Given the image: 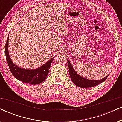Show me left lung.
Returning a JSON list of instances; mask_svg holds the SVG:
<instances>
[{
    "mask_svg": "<svg viewBox=\"0 0 122 122\" xmlns=\"http://www.w3.org/2000/svg\"><path fill=\"white\" fill-rule=\"evenodd\" d=\"M68 68H69V75L70 77L71 81H73L74 84H76V86H79L81 88H91L93 86H96L97 85H98L101 83H103V81L106 80L107 78L109 75L107 76H105L103 79L100 80H90L86 78H83V76H79L77 73L75 71L74 68L69 61L68 60Z\"/></svg>",
    "mask_w": 122,
    "mask_h": 122,
    "instance_id": "8db88e82",
    "label": "left lung"
}]
</instances>
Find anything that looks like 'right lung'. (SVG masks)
<instances>
[{"mask_svg":"<svg viewBox=\"0 0 122 122\" xmlns=\"http://www.w3.org/2000/svg\"><path fill=\"white\" fill-rule=\"evenodd\" d=\"M8 35L7 41L5 46V56L8 65L10 70L11 73L15 78L23 82L31 84H38L42 83L47 76L51 65L53 58H51L43 66L34 69H28L21 68L15 65L12 61L9 54L8 51Z\"/></svg>","mask_w":122,"mask_h":122,"instance_id":"right-lung-1","label":"right lung"}]
</instances>
